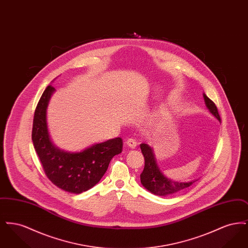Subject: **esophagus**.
<instances>
[{
  "label": "esophagus",
  "instance_id": "1",
  "mask_svg": "<svg viewBox=\"0 0 248 248\" xmlns=\"http://www.w3.org/2000/svg\"><path fill=\"white\" fill-rule=\"evenodd\" d=\"M125 144L127 145V147H129L130 149H135L137 147V142L135 141L134 140L129 139L125 141Z\"/></svg>",
  "mask_w": 248,
  "mask_h": 248
}]
</instances>
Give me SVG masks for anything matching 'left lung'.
<instances>
[{
    "mask_svg": "<svg viewBox=\"0 0 248 248\" xmlns=\"http://www.w3.org/2000/svg\"><path fill=\"white\" fill-rule=\"evenodd\" d=\"M202 95L206 108L220 123L221 120L217 106L206 94L203 93ZM140 149L145 159V166L143 172L140 174V181L143 187L154 195L167 196L175 194L183 189H187L197 180L193 179L189 181H176L165 177L157 164L154 148L148 144L141 143Z\"/></svg>",
    "mask_w": 248,
    "mask_h": 248,
    "instance_id": "left-lung-1",
    "label": "left lung"
}]
</instances>
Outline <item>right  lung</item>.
Returning a JSON list of instances; mask_svg holds the SVG:
<instances>
[{"mask_svg":"<svg viewBox=\"0 0 248 248\" xmlns=\"http://www.w3.org/2000/svg\"><path fill=\"white\" fill-rule=\"evenodd\" d=\"M56 89L48 85L36 107L32 141L48 178L59 189L82 193L93 188L106 173L110 160L123 151V140L115 138L95 143L81 152L57 147L51 140L47 124V107Z\"/></svg>","mask_w":248,"mask_h":248,"instance_id":"add662e5","label":"right lung"}]
</instances>
